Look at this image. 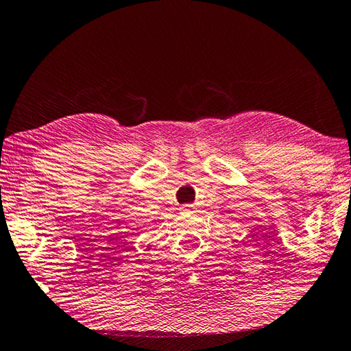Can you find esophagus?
<instances>
[{"mask_svg":"<svg viewBox=\"0 0 351 351\" xmlns=\"http://www.w3.org/2000/svg\"><path fill=\"white\" fill-rule=\"evenodd\" d=\"M181 210H182V213L184 212H186V213H193L195 206H193V204H186V206L181 207Z\"/></svg>","mask_w":351,"mask_h":351,"instance_id":"34e87169","label":"esophagus"}]
</instances>
